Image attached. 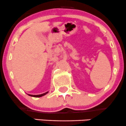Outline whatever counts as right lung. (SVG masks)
Returning a JSON list of instances; mask_svg holds the SVG:
<instances>
[{
	"label": "right lung",
	"instance_id": "right-lung-1",
	"mask_svg": "<svg viewBox=\"0 0 126 126\" xmlns=\"http://www.w3.org/2000/svg\"><path fill=\"white\" fill-rule=\"evenodd\" d=\"M48 92H46V93H43V94H38V95H32V94H29V96H33V97H41V96H44V95L46 94Z\"/></svg>",
	"mask_w": 126,
	"mask_h": 126
}]
</instances>
